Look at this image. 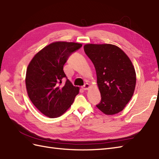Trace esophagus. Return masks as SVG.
<instances>
[{
	"label": "esophagus",
	"mask_w": 159,
	"mask_h": 159,
	"mask_svg": "<svg viewBox=\"0 0 159 159\" xmlns=\"http://www.w3.org/2000/svg\"><path fill=\"white\" fill-rule=\"evenodd\" d=\"M89 88H90V85H89V84H87V83L85 84L84 85V86H82V89H83L84 90H87Z\"/></svg>",
	"instance_id": "obj_1"
}]
</instances>
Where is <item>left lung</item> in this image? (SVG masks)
Here are the masks:
<instances>
[{
	"label": "left lung",
	"instance_id": "8db88e82",
	"mask_svg": "<svg viewBox=\"0 0 159 159\" xmlns=\"http://www.w3.org/2000/svg\"><path fill=\"white\" fill-rule=\"evenodd\" d=\"M84 52L94 65L101 100L96 104L106 115L123 110L134 92L136 75L132 63L123 50L109 44H88Z\"/></svg>",
	"mask_w": 159,
	"mask_h": 159
}]
</instances>
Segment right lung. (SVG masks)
I'll return each mask as SVG.
<instances>
[{
  "label": "right lung",
  "mask_w": 159,
  "mask_h": 159,
  "mask_svg": "<svg viewBox=\"0 0 159 159\" xmlns=\"http://www.w3.org/2000/svg\"><path fill=\"white\" fill-rule=\"evenodd\" d=\"M82 44L56 42L34 57L27 69L25 85L31 101L42 113L50 118L63 115L74 101L79 88L73 86L63 71L71 54ZM66 81L64 84L61 81Z\"/></svg>",
  "instance_id": "1"
}]
</instances>
